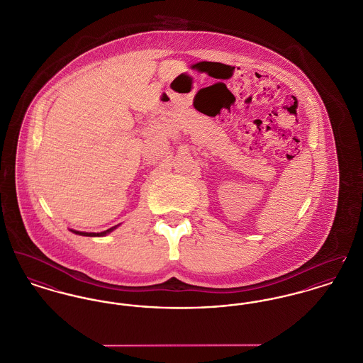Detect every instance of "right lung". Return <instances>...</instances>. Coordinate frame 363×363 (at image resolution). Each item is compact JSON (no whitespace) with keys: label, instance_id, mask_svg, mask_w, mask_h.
Segmentation results:
<instances>
[{"label":"right lung","instance_id":"right-lung-1","mask_svg":"<svg viewBox=\"0 0 363 363\" xmlns=\"http://www.w3.org/2000/svg\"><path fill=\"white\" fill-rule=\"evenodd\" d=\"M117 228V225L116 226H112L111 229H106V230H104V232H98V233H95V232H80V230H73V229H70L72 232H74L76 235H82V236H105V235H108V233H111L112 230H114Z\"/></svg>","mask_w":363,"mask_h":363}]
</instances>
